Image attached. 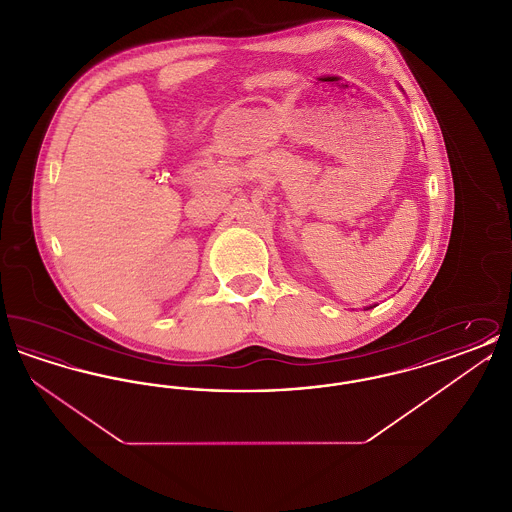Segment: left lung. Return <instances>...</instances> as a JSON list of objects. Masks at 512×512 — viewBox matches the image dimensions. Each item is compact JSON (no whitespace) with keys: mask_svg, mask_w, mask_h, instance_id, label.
<instances>
[{"mask_svg":"<svg viewBox=\"0 0 512 512\" xmlns=\"http://www.w3.org/2000/svg\"><path fill=\"white\" fill-rule=\"evenodd\" d=\"M372 307H376V305H370V307H366V309H372Z\"/></svg>","mask_w":512,"mask_h":512,"instance_id":"obj_1","label":"left lung"}]
</instances>
